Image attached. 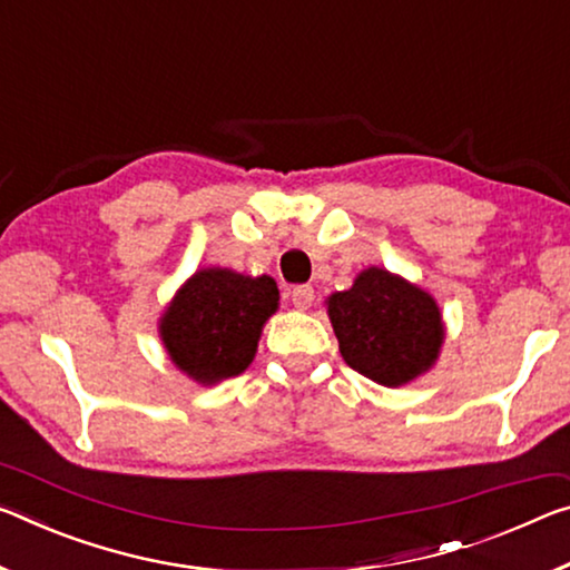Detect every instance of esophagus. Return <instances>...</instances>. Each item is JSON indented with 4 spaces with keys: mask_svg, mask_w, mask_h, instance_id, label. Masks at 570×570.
Here are the masks:
<instances>
[{
    "mask_svg": "<svg viewBox=\"0 0 570 570\" xmlns=\"http://www.w3.org/2000/svg\"><path fill=\"white\" fill-rule=\"evenodd\" d=\"M314 302V288L306 286V284H299L292 288V304L296 306V309H309Z\"/></svg>",
    "mask_w": 570,
    "mask_h": 570,
    "instance_id": "obj_1",
    "label": "esophagus"
}]
</instances>
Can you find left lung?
<instances>
[{
    "instance_id": "1",
    "label": "left lung",
    "mask_w": 570,
    "mask_h": 570,
    "mask_svg": "<svg viewBox=\"0 0 570 570\" xmlns=\"http://www.w3.org/2000/svg\"><path fill=\"white\" fill-rule=\"evenodd\" d=\"M330 320L345 363L387 387L429 370L444 342L436 302L383 268H367L347 292L332 294Z\"/></svg>"
}]
</instances>
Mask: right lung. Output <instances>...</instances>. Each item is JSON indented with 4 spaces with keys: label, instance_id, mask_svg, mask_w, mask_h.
<instances>
[{
    "label": "right lung",
    "instance_id": "obj_1",
    "mask_svg": "<svg viewBox=\"0 0 570 570\" xmlns=\"http://www.w3.org/2000/svg\"><path fill=\"white\" fill-rule=\"evenodd\" d=\"M271 276H240L205 268L179 288L161 320V342L171 363L197 383L240 375L256 355L261 327L276 312Z\"/></svg>",
    "mask_w": 570,
    "mask_h": 570
}]
</instances>
